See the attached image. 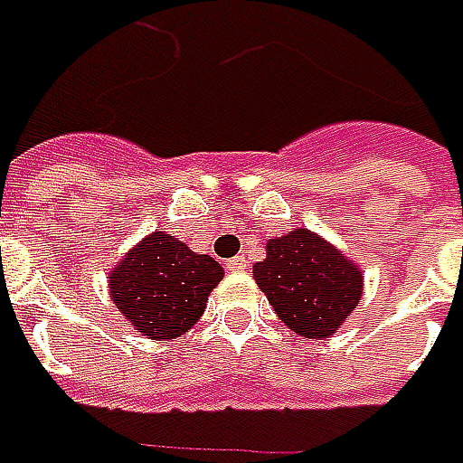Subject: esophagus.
I'll return each mask as SVG.
<instances>
[{"instance_id":"esophagus-1","label":"esophagus","mask_w":463,"mask_h":463,"mask_svg":"<svg viewBox=\"0 0 463 463\" xmlns=\"http://www.w3.org/2000/svg\"><path fill=\"white\" fill-rule=\"evenodd\" d=\"M225 265H228V269H232V272H245V269H248V260L232 258V260H228Z\"/></svg>"}]
</instances>
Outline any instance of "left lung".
<instances>
[{"label":"left lung","instance_id":"8db88e82","mask_svg":"<svg viewBox=\"0 0 463 463\" xmlns=\"http://www.w3.org/2000/svg\"><path fill=\"white\" fill-rule=\"evenodd\" d=\"M252 275L282 324L304 338L336 334L363 297L361 267L307 228L267 242Z\"/></svg>","mask_w":463,"mask_h":463}]
</instances>
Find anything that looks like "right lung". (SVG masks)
<instances>
[{
  "mask_svg": "<svg viewBox=\"0 0 463 463\" xmlns=\"http://www.w3.org/2000/svg\"><path fill=\"white\" fill-rule=\"evenodd\" d=\"M222 275L211 255H196L174 235L156 231L127 252L108 282L115 307L135 331L166 341L203 317L208 294Z\"/></svg>",
  "mask_w": 463,
  "mask_h": 463,
  "instance_id": "right-lung-1",
  "label": "right lung"
}]
</instances>
